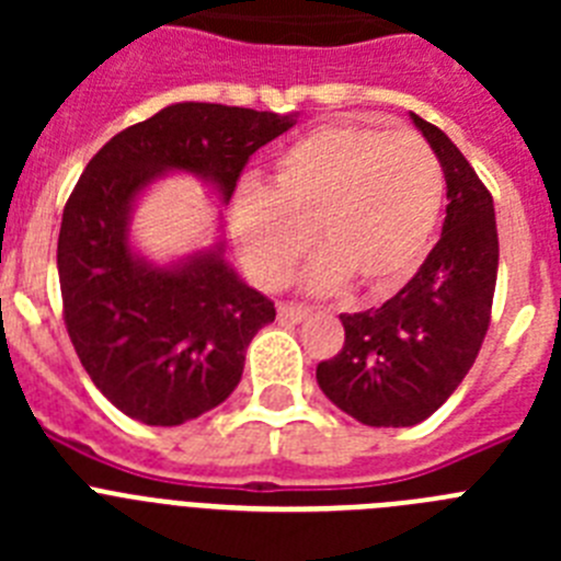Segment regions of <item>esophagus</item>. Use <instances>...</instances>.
Segmentation results:
<instances>
[{
  "label": "esophagus",
  "mask_w": 561,
  "mask_h": 561,
  "mask_svg": "<svg viewBox=\"0 0 561 561\" xmlns=\"http://www.w3.org/2000/svg\"><path fill=\"white\" fill-rule=\"evenodd\" d=\"M309 306L304 304H280L277 306V320L280 323H300L304 317H309Z\"/></svg>",
  "instance_id": "esophagus-1"
}]
</instances>
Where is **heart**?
Here are the masks:
<instances>
[{
	"label": "heart",
	"mask_w": 561,
	"mask_h": 561,
	"mask_svg": "<svg viewBox=\"0 0 561 561\" xmlns=\"http://www.w3.org/2000/svg\"><path fill=\"white\" fill-rule=\"evenodd\" d=\"M440 205L444 171L419 134L323 126L280 151L272 185L238 187V244L257 284L280 286L317 236L325 252L309 270L311 289L354 277L385 295L424 261Z\"/></svg>",
	"instance_id": "1"
}]
</instances>
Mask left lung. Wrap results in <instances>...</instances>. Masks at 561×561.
Listing matches in <instances>:
<instances>
[{
  "label": "left lung",
  "instance_id": "1",
  "mask_svg": "<svg viewBox=\"0 0 561 561\" xmlns=\"http://www.w3.org/2000/svg\"><path fill=\"white\" fill-rule=\"evenodd\" d=\"M447 180V219L413 280L379 309L340 314L342 351L317 365V385L368 427H413L455 393L492 323L497 221L489 187L447 134L424 117Z\"/></svg>",
  "mask_w": 561,
  "mask_h": 561
}]
</instances>
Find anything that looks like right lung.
<instances>
[{
    "label": "right lung",
    "instance_id": "add662e5",
    "mask_svg": "<svg viewBox=\"0 0 561 561\" xmlns=\"http://www.w3.org/2000/svg\"><path fill=\"white\" fill-rule=\"evenodd\" d=\"M291 117L221 103H173L114 134L64 207L58 280L64 325L95 388L128 419L176 427L219 408L247 345L275 320L219 250L160 270L128 247L134 196L162 171H191L230 202L252 153Z\"/></svg>",
    "mask_w": 561,
    "mask_h": 561
}]
</instances>
